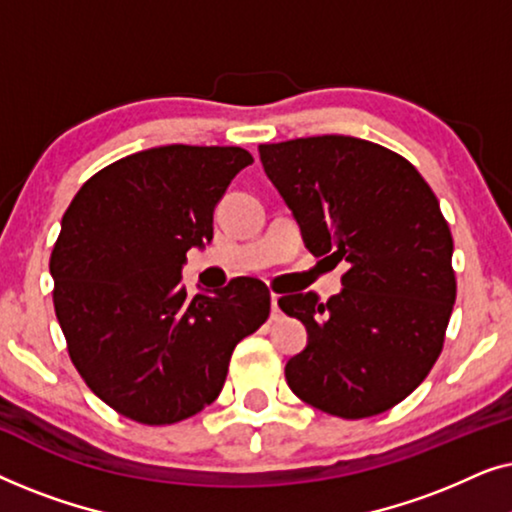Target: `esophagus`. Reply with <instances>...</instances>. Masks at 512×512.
Listing matches in <instances>:
<instances>
[{"label": "esophagus", "instance_id": "obj_1", "mask_svg": "<svg viewBox=\"0 0 512 512\" xmlns=\"http://www.w3.org/2000/svg\"><path fill=\"white\" fill-rule=\"evenodd\" d=\"M270 303H272V319L282 317V310H279V296H277V293H270Z\"/></svg>", "mask_w": 512, "mask_h": 512}]
</instances>
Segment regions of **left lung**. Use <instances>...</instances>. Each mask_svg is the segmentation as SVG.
Instances as JSON below:
<instances>
[{
  "label": "left lung",
  "instance_id": "8db88e82",
  "mask_svg": "<svg viewBox=\"0 0 512 512\" xmlns=\"http://www.w3.org/2000/svg\"><path fill=\"white\" fill-rule=\"evenodd\" d=\"M258 153L305 247L347 268L326 303L314 291L279 298L307 328L286 382L328 415H380L429 375L457 298L436 195L408 160L366 139L300 137Z\"/></svg>",
  "mask_w": 512,
  "mask_h": 512
}]
</instances>
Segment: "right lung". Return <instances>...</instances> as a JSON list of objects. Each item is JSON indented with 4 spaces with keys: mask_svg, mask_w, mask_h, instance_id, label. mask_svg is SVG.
I'll return each mask as SVG.
<instances>
[{
    "mask_svg": "<svg viewBox=\"0 0 512 512\" xmlns=\"http://www.w3.org/2000/svg\"><path fill=\"white\" fill-rule=\"evenodd\" d=\"M254 163L240 146L170 144L90 177L51 254L53 305L69 356L97 398L160 426L221 394L233 349L270 314L261 279L186 298V251L214 237V207Z\"/></svg>",
    "mask_w": 512,
    "mask_h": 512,
    "instance_id": "1",
    "label": "right lung"
}]
</instances>
